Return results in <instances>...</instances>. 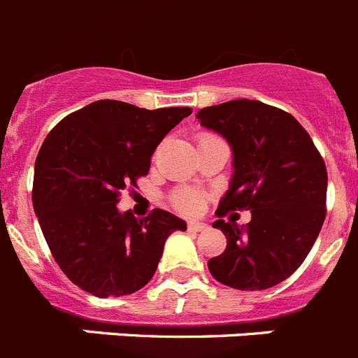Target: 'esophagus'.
<instances>
[{
	"label": "esophagus",
	"instance_id": "esophagus-1",
	"mask_svg": "<svg viewBox=\"0 0 358 358\" xmlns=\"http://www.w3.org/2000/svg\"><path fill=\"white\" fill-rule=\"evenodd\" d=\"M205 229H207V225H203V223H198V222L187 223V231L191 232H203Z\"/></svg>",
	"mask_w": 358,
	"mask_h": 358
}]
</instances>
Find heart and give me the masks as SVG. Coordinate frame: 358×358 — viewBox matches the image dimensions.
Returning <instances> with one entry per match:
<instances>
[{"label":"heart","mask_w":358,"mask_h":358,"mask_svg":"<svg viewBox=\"0 0 358 358\" xmlns=\"http://www.w3.org/2000/svg\"><path fill=\"white\" fill-rule=\"evenodd\" d=\"M171 201L183 214H196L201 209V205H203V198H201L200 192L191 191V189H180V191H176L173 198H171Z\"/></svg>","instance_id":"b5f03b06"}]
</instances>
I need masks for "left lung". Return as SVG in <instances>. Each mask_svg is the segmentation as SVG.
<instances>
[{
  "label": "left lung",
  "instance_id": "obj_1",
  "mask_svg": "<svg viewBox=\"0 0 358 358\" xmlns=\"http://www.w3.org/2000/svg\"><path fill=\"white\" fill-rule=\"evenodd\" d=\"M234 151V176L217 217L250 210L247 227L216 220L225 252L209 259L213 278L238 290L275 287L303 265L326 217L328 173L312 136L275 106L236 99L198 111Z\"/></svg>",
  "mask_w": 358,
  "mask_h": 358
}]
</instances>
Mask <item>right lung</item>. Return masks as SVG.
I'll list each match as a JSON object with an SVG mask.
<instances>
[{"label": "right lung", "mask_w": 358, "mask_h": 358, "mask_svg": "<svg viewBox=\"0 0 358 358\" xmlns=\"http://www.w3.org/2000/svg\"><path fill=\"white\" fill-rule=\"evenodd\" d=\"M191 108L145 110L97 101L64 117L36 158L32 203L57 265L95 297L141 290L157 272L166 239L185 222L164 209L119 213L124 189L149 173L151 155Z\"/></svg>", "instance_id": "obj_1"}]
</instances>
